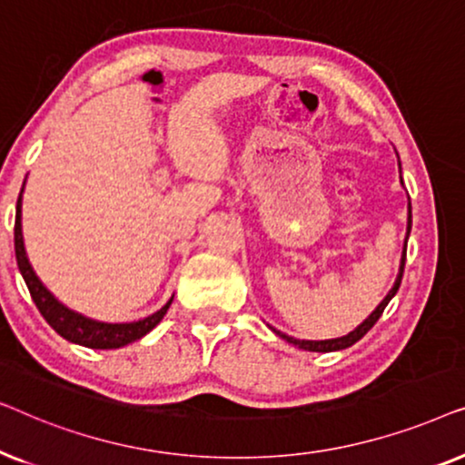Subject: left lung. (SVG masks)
<instances>
[{"mask_svg":"<svg viewBox=\"0 0 465 465\" xmlns=\"http://www.w3.org/2000/svg\"><path fill=\"white\" fill-rule=\"evenodd\" d=\"M398 164H400V161H398ZM411 224H412V212H411V203H409V222H406V241H409V234H411ZM404 262H406V243H404V252H402V260H400V271H398V277H396V282H393V288L387 292V296L383 298V301L379 302V307L372 311L371 315L366 317L364 322L360 323L358 328L355 330H351V332L349 334H345V336H341V339H328V341H298V339H294V336H288V334H283V332H279V330H275V328H271L272 332H275L279 339H283V341H288L290 345H294V347H298V349H304V351H317V353H328V351H341V349H347V347H351V345H355V342H358L361 336H364L368 330H371L374 323L379 322V317L383 315V311H385V307L387 304H390V301L393 296H396V292H398V288H400V283H402V272H404Z\"/></svg>","mask_w":465,"mask_h":465,"instance_id":"left-lung-1","label":"left lung"}]
</instances>
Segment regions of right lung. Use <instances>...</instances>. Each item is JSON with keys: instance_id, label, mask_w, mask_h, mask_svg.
I'll return each instance as SVG.
<instances>
[{"instance_id": "obj_1", "label": "right lung", "mask_w": 465, "mask_h": 465, "mask_svg": "<svg viewBox=\"0 0 465 465\" xmlns=\"http://www.w3.org/2000/svg\"><path fill=\"white\" fill-rule=\"evenodd\" d=\"M23 190L18 194L16 201V222H15V252H16V264L18 271L27 283L29 294L34 298L35 307L40 309L44 320H46L56 334H61L63 339L69 342H75V345L88 347V349H118L129 345L133 341H139L145 336L150 330H154L161 320L167 313V309L173 302V296L169 298L167 304L139 322H129V323H107V322H97L91 320V317L78 313V311H72L65 304L59 302L54 298L53 292H50L46 285L40 282V277L35 275L34 266H31L27 252H25V241H23Z\"/></svg>"}]
</instances>
